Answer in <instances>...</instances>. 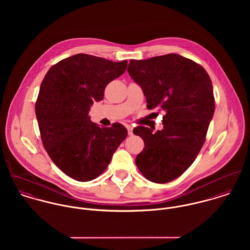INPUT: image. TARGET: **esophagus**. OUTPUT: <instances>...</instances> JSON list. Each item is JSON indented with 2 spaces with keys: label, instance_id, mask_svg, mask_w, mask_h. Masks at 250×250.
<instances>
[{
  "label": "esophagus",
  "instance_id": "1",
  "mask_svg": "<svg viewBox=\"0 0 250 250\" xmlns=\"http://www.w3.org/2000/svg\"><path fill=\"white\" fill-rule=\"evenodd\" d=\"M127 130H128V135L132 136L133 135V127L130 125H127Z\"/></svg>",
  "mask_w": 250,
  "mask_h": 250
}]
</instances>
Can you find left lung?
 I'll return each mask as SVG.
<instances>
[{"instance_id": "1", "label": "left lung", "mask_w": 250, "mask_h": 250, "mask_svg": "<svg viewBox=\"0 0 250 250\" xmlns=\"http://www.w3.org/2000/svg\"><path fill=\"white\" fill-rule=\"evenodd\" d=\"M128 72L141 85L147 108L166 113L161 131L134 129L144 142L137 167L149 181L168 183L191 166L205 143L214 112L212 81L200 64L177 54L131 60Z\"/></svg>"}]
</instances>
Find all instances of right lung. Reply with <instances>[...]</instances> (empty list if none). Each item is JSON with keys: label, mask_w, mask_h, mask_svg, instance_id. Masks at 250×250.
<instances>
[{"label": "right lung", "mask_w": 250, "mask_h": 250, "mask_svg": "<svg viewBox=\"0 0 250 250\" xmlns=\"http://www.w3.org/2000/svg\"><path fill=\"white\" fill-rule=\"evenodd\" d=\"M126 67L127 61L77 54L45 75L36 103L40 136L51 160L69 177L80 182L97 178L126 139L122 124L100 127L88 116L90 106L103 100L107 83Z\"/></svg>", "instance_id": "1"}]
</instances>
